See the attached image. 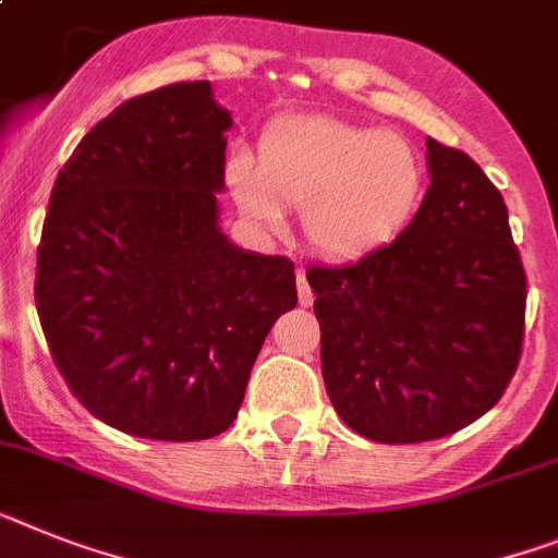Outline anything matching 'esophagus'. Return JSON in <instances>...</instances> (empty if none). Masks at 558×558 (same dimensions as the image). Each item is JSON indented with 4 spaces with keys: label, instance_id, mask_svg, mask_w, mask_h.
I'll use <instances>...</instances> for the list:
<instances>
[{
    "label": "esophagus",
    "instance_id": "34e87169",
    "mask_svg": "<svg viewBox=\"0 0 558 558\" xmlns=\"http://www.w3.org/2000/svg\"><path fill=\"white\" fill-rule=\"evenodd\" d=\"M296 284H299V304H302V307H311L313 304V290H311V284H307V276H304V270H299V276H296Z\"/></svg>",
    "mask_w": 558,
    "mask_h": 558
}]
</instances>
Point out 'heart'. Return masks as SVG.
Returning a JSON list of instances; mask_svg holds the SVG:
<instances>
[{"label": "heart", "instance_id": "1", "mask_svg": "<svg viewBox=\"0 0 558 558\" xmlns=\"http://www.w3.org/2000/svg\"><path fill=\"white\" fill-rule=\"evenodd\" d=\"M236 206L279 231L284 208L302 211L304 236L318 254L352 259L401 231L423 192V160L407 137L330 116L276 123L251 157L228 160Z\"/></svg>", "mask_w": 558, "mask_h": 558}]
</instances>
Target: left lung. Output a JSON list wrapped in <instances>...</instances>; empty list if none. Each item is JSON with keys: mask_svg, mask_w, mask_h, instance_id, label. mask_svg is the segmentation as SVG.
I'll use <instances>...</instances> for the list:
<instances>
[{"mask_svg": "<svg viewBox=\"0 0 558 558\" xmlns=\"http://www.w3.org/2000/svg\"><path fill=\"white\" fill-rule=\"evenodd\" d=\"M421 208L389 245L311 265L322 375L375 442L454 435L502 398L522 355L527 276L506 199L465 151L426 137Z\"/></svg>", "mask_w": 558, "mask_h": 558, "instance_id": "1", "label": "left lung"}]
</instances>
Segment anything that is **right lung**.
Segmentation results:
<instances>
[{
    "label": "right lung",
    "mask_w": 558,
    "mask_h": 558,
    "mask_svg": "<svg viewBox=\"0 0 558 558\" xmlns=\"http://www.w3.org/2000/svg\"><path fill=\"white\" fill-rule=\"evenodd\" d=\"M231 116L208 81L123 101L81 137L50 194L36 311L70 392L146 440L233 423L270 327L296 307L288 256L217 228Z\"/></svg>",
    "instance_id": "obj_1"
}]
</instances>
